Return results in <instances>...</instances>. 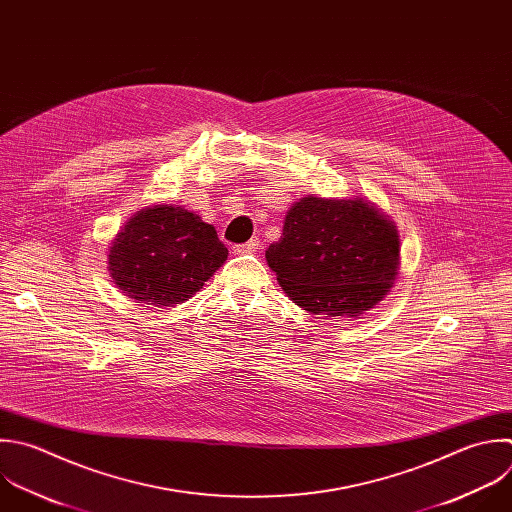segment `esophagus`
<instances>
[{
  "instance_id": "esophagus-1",
  "label": "esophagus",
  "mask_w": 512,
  "mask_h": 512,
  "mask_svg": "<svg viewBox=\"0 0 512 512\" xmlns=\"http://www.w3.org/2000/svg\"><path fill=\"white\" fill-rule=\"evenodd\" d=\"M260 240L258 238H254V240H250V242H246V244H238V246H234V254H254V252H258L260 250Z\"/></svg>"
}]
</instances>
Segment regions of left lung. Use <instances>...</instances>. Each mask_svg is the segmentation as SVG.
Wrapping results in <instances>:
<instances>
[{"label": "left lung", "instance_id": "left-lung-1", "mask_svg": "<svg viewBox=\"0 0 512 512\" xmlns=\"http://www.w3.org/2000/svg\"><path fill=\"white\" fill-rule=\"evenodd\" d=\"M266 262L286 296L312 316L358 318L392 288L400 238L368 198L304 196L290 206Z\"/></svg>", "mask_w": 512, "mask_h": 512}]
</instances>
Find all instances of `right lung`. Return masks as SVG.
<instances>
[{
    "instance_id": "add662e5",
    "label": "right lung",
    "mask_w": 512,
    "mask_h": 512,
    "mask_svg": "<svg viewBox=\"0 0 512 512\" xmlns=\"http://www.w3.org/2000/svg\"><path fill=\"white\" fill-rule=\"evenodd\" d=\"M216 228L182 206L136 212L108 248V270L120 292L140 306H176L192 298L226 262Z\"/></svg>"
}]
</instances>
